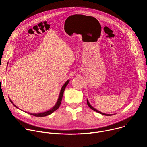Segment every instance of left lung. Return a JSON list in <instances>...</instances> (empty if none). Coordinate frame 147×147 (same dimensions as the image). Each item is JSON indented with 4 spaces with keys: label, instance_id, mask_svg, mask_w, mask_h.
Instances as JSON below:
<instances>
[{
    "label": "left lung",
    "instance_id": "left-lung-1",
    "mask_svg": "<svg viewBox=\"0 0 147 147\" xmlns=\"http://www.w3.org/2000/svg\"><path fill=\"white\" fill-rule=\"evenodd\" d=\"M87 105H88V106L91 109L94 110V111H95V112H98V113H100V114H102V115H107V116H109V115H108V114H105V113H102V112H100L97 111V110L95 109V108H94L90 104V103H89V102L88 101V100H87Z\"/></svg>",
    "mask_w": 147,
    "mask_h": 147
}]
</instances>
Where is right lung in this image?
<instances>
[{
    "label": "right lung",
    "mask_w": 147,
    "mask_h": 147,
    "mask_svg": "<svg viewBox=\"0 0 147 147\" xmlns=\"http://www.w3.org/2000/svg\"><path fill=\"white\" fill-rule=\"evenodd\" d=\"M69 82V80H67V81L65 83V84H64L63 86V87H62V88H61V89L60 92V95H59V99H58V100H57V102L56 104L55 105V107H54L53 108H52L51 109H50V110L48 111H47V112H43V113H36H36H28V112H26V113H30V115H33V116H36V117H44V116H48V115L51 114V113H53L54 111H55L56 110H57V109L59 108V107H60V103H61V99H62V98H63V93H64L65 88H66V87L67 86ZM10 100V102L13 103L12 101H11V100ZM13 105H14L15 107L17 108V107L14 104H13Z\"/></svg>",
    "instance_id": "add662e5"
}]
</instances>
